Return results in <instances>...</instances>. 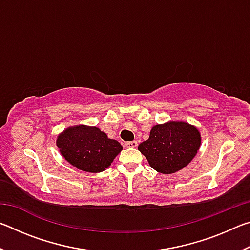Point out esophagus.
<instances>
[{
    "mask_svg": "<svg viewBox=\"0 0 250 250\" xmlns=\"http://www.w3.org/2000/svg\"><path fill=\"white\" fill-rule=\"evenodd\" d=\"M137 146H138L137 141H129V142L125 143V147H137Z\"/></svg>",
    "mask_w": 250,
    "mask_h": 250,
    "instance_id": "esophagus-1",
    "label": "esophagus"
}]
</instances>
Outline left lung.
<instances>
[{
    "instance_id": "left-lung-1",
    "label": "left lung",
    "mask_w": 250,
    "mask_h": 250,
    "mask_svg": "<svg viewBox=\"0 0 250 250\" xmlns=\"http://www.w3.org/2000/svg\"><path fill=\"white\" fill-rule=\"evenodd\" d=\"M201 146L198 130L183 121H171L152 128L146 141L139 145L152 168L171 174L185 167Z\"/></svg>"
}]
</instances>
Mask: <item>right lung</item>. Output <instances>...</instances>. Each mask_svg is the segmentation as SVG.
<instances>
[{
    "mask_svg": "<svg viewBox=\"0 0 250 250\" xmlns=\"http://www.w3.org/2000/svg\"><path fill=\"white\" fill-rule=\"evenodd\" d=\"M56 143L71 166L90 173L104 171L122 150L119 142L109 139L96 126L77 125L67 129Z\"/></svg>",
    "mask_w": 250,
    "mask_h": 250,
    "instance_id": "obj_1",
    "label": "right lung"
}]
</instances>
